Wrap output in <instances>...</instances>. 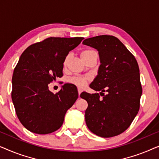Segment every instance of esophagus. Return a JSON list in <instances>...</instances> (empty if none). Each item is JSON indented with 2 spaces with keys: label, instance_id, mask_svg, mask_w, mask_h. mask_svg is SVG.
Listing matches in <instances>:
<instances>
[{
  "label": "esophagus",
  "instance_id": "obj_1",
  "mask_svg": "<svg viewBox=\"0 0 159 159\" xmlns=\"http://www.w3.org/2000/svg\"><path fill=\"white\" fill-rule=\"evenodd\" d=\"M82 90L81 89H78V95H79V97H80V94H81V93H82Z\"/></svg>",
  "mask_w": 159,
  "mask_h": 159
}]
</instances>
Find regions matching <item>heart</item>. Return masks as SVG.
Listing matches in <instances>:
<instances>
[{
	"instance_id": "obj_1",
	"label": "heart",
	"mask_w": 159,
	"mask_h": 159,
	"mask_svg": "<svg viewBox=\"0 0 159 159\" xmlns=\"http://www.w3.org/2000/svg\"><path fill=\"white\" fill-rule=\"evenodd\" d=\"M95 53H95L94 51H93V50H85V51H84L81 53V57L82 58V60L84 61L87 58H88L90 56ZM70 58H71V54H68V55L66 56V58H64V67H66L67 66L69 60H70ZM90 79L89 77H77V76H75V77H71L70 79H69V82H70L71 83L75 84L76 86L79 87V88H83V87L85 86L86 84L90 82Z\"/></svg>"
}]
</instances>
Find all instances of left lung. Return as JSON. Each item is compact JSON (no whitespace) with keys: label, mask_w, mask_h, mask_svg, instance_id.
<instances>
[{"label":"left lung","mask_w":159,"mask_h":159,"mask_svg":"<svg viewBox=\"0 0 159 159\" xmlns=\"http://www.w3.org/2000/svg\"><path fill=\"white\" fill-rule=\"evenodd\" d=\"M82 43L98 51L101 65L90 88L101 91L103 96L101 99L98 93H81L80 97L88 103L84 116L86 125L98 136H116L129 127L140 109L143 90L138 64L114 36L93 37Z\"/></svg>","instance_id":"left-lung-1"}]
</instances>
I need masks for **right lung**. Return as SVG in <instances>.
<instances>
[{
  "label": "right lung",
  "instance_id": "add662e5",
  "mask_svg": "<svg viewBox=\"0 0 159 159\" xmlns=\"http://www.w3.org/2000/svg\"><path fill=\"white\" fill-rule=\"evenodd\" d=\"M83 38H48L30 45L21 54L12 77L11 98L17 117L29 131L45 134L63 125L67 110L78 98L69 84L53 94L48 84L63 76L64 61Z\"/></svg>",
  "mask_w": 159,
  "mask_h": 159
}]
</instances>
